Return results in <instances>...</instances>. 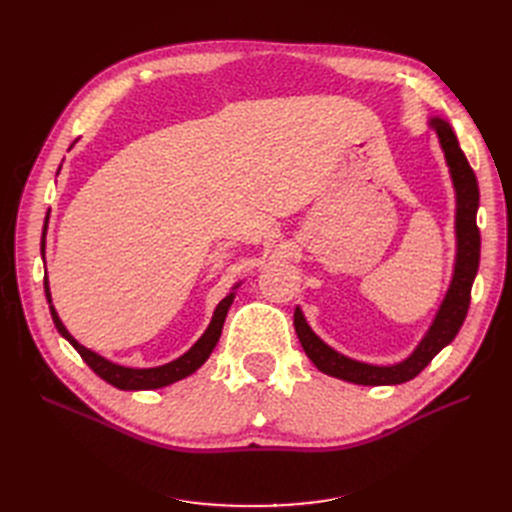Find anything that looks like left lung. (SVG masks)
Listing matches in <instances>:
<instances>
[{"mask_svg":"<svg viewBox=\"0 0 512 512\" xmlns=\"http://www.w3.org/2000/svg\"><path fill=\"white\" fill-rule=\"evenodd\" d=\"M429 126L436 130L444 158L451 170V179L455 185L457 196V215H455V235H457V256H455V271L451 286L446 290V297L433 318L427 335L421 339V344L408 356L406 361L395 365H369L348 359L339 354L309 327L301 307L294 309V331L299 335V342L320 371L339 380L365 384V386H384V384H401L416 378L421 371L431 363L444 346H448L459 333L463 320H466L470 307V292L474 277L478 271L480 260V232L476 226V211H478V181L472 166L468 164L466 153L461 151L457 136L440 117H431Z\"/></svg>","mask_w":512,"mask_h":512,"instance_id":"1","label":"left lung"}]
</instances>
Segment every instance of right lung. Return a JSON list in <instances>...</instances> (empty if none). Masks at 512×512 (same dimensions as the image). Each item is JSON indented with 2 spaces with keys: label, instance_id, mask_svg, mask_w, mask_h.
<instances>
[{
  "label": "right lung",
  "instance_id": "obj_1",
  "mask_svg": "<svg viewBox=\"0 0 512 512\" xmlns=\"http://www.w3.org/2000/svg\"><path fill=\"white\" fill-rule=\"evenodd\" d=\"M49 220V218H46ZM46 222H44V230H42V256H44V247H46ZM239 288V284L232 288V292L228 294L226 299L220 301V305L215 307L213 312V318L209 322L207 331L203 333V337L198 339V342L185 352L183 356H179V359L170 361L166 365H160V367H149V369H134V367H123V365H117L113 361L104 359V356L96 354L94 350H89L85 346H81L76 339L68 333V329L64 327V322L59 320L55 307H53V301H51V290H49V280L44 277V292H46V301H49V309H51V316H53V322L57 331L61 333V337H66L68 342L72 344V348L81 354V359L96 371V374L106 380L108 384L117 386V389L121 391H149V389H162V386H168L173 384L181 378H188L190 374H194V371L203 365L209 354L213 352L215 344H218V339L222 335V329H224V320H226V314L228 309L232 305V299H235V290Z\"/></svg>",
  "mask_w": 512,
  "mask_h": 512
}]
</instances>
